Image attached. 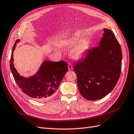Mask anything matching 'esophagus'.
<instances>
[{"label": "esophagus", "instance_id": "obj_1", "mask_svg": "<svg viewBox=\"0 0 134 134\" xmlns=\"http://www.w3.org/2000/svg\"><path fill=\"white\" fill-rule=\"evenodd\" d=\"M72 69H73V68H72V64L70 63H69L68 64V70H72Z\"/></svg>", "mask_w": 134, "mask_h": 134}]
</instances>
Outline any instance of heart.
Returning <instances> with one entry per match:
<instances>
[{
    "label": "heart",
    "mask_w": 134,
    "mask_h": 134,
    "mask_svg": "<svg viewBox=\"0 0 134 134\" xmlns=\"http://www.w3.org/2000/svg\"><path fill=\"white\" fill-rule=\"evenodd\" d=\"M80 37L79 35H75L71 39L69 40H64L61 41L59 43L60 45H66V44H74L80 40ZM88 43L84 41H80L72 49L71 53L73 57L75 59H79L81 58L87 49H88Z\"/></svg>",
    "instance_id": "obj_1"
}]
</instances>
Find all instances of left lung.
<instances>
[{
    "label": "left lung",
    "mask_w": 134,
    "mask_h": 134,
    "mask_svg": "<svg viewBox=\"0 0 134 134\" xmlns=\"http://www.w3.org/2000/svg\"><path fill=\"white\" fill-rule=\"evenodd\" d=\"M104 30L99 46L88 49L85 58L74 66L80 93L89 100L106 96L116 85L120 75V44L111 30Z\"/></svg>",
    "instance_id": "left-lung-1"
}]
</instances>
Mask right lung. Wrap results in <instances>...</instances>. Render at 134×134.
Masks as SVG:
<instances>
[{"label":"right lung","mask_w":134,"mask_h":134,"mask_svg":"<svg viewBox=\"0 0 134 134\" xmlns=\"http://www.w3.org/2000/svg\"><path fill=\"white\" fill-rule=\"evenodd\" d=\"M16 41L11 56L10 65L11 71L18 86L28 96L38 101H44L53 97L58 90L64 76L68 71V64L64 61H44L39 70L33 76L24 77L18 74L14 65L13 52Z\"/></svg>","instance_id":"obj_1"}]
</instances>
